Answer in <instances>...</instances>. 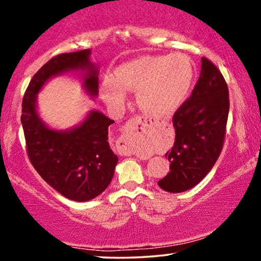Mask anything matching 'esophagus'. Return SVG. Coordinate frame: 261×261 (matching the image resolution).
<instances>
[{
    "label": "esophagus",
    "mask_w": 261,
    "mask_h": 261,
    "mask_svg": "<svg viewBox=\"0 0 261 261\" xmlns=\"http://www.w3.org/2000/svg\"><path fill=\"white\" fill-rule=\"evenodd\" d=\"M149 124H152V121L148 120V119H145V117H134L133 120H130L129 122L126 127H124L123 129V134L121 135V139H120V142L122 145L120 146V154L122 155H132L134 154V148H133V145H132V135L129 134L130 130L133 129L134 127H138V126H149Z\"/></svg>",
    "instance_id": "1"
}]
</instances>
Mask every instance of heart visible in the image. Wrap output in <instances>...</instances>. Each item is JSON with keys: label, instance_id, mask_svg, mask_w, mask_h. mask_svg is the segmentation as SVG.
Masks as SVG:
<instances>
[{"label": "heart", "instance_id": "obj_1", "mask_svg": "<svg viewBox=\"0 0 261 261\" xmlns=\"http://www.w3.org/2000/svg\"><path fill=\"white\" fill-rule=\"evenodd\" d=\"M194 67L181 53L142 56L121 65L116 80L102 83V97L112 107H120L127 91H138L137 103L153 117H165L183 105L190 91Z\"/></svg>", "mask_w": 261, "mask_h": 261}]
</instances>
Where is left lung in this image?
Masks as SVG:
<instances>
[{
    "label": "left lung",
    "mask_w": 261,
    "mask_h": 261,
    "mask_svg": "<svg viewBox=\"0 0 261 261\" xmlns=\"http://www.w3.org/2000/svg\"><path fill=\"white\" fill-rule=\"evenodd\" d=\"M228 113L226 81L210 60L202 58L197 84L173 115L176 139L166 153L170 172L158 181L163 190L187 191L209 173L222 151Z\"/></svg>",
    "instance_id": "left-lung-1"
}]
</instances>
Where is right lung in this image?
<instances>
[{
	"label": "right lung",
	"mask_w": 261,
	"mask_h": 261,
	"mask_svg": "<svg viewBox=\"0 0 261 261\" xmlns=\"http://www.w3.org/2000/svg\"><path fill=\"white\" fill-rule=\"evenodd\" d=\"M91 49L63 53L45 64L32 78L22 101V123L32 165L46 183L64 197L87 202L97 197L113 179L119 158L110 148L108 127L114 123L98 110H90L80 124L56 129L38 112V94L49 80L78 72L90 98L98 95V66Z\"/></svg>",
	"instance_id": "right-lung-1"
}]
</instances>
